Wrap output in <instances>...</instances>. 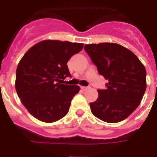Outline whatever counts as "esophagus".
<instances>
[{
  "instance_id": "1",
  "label": "esophagus",
  "mask_w": 157,
  "mask_h": 157,
  "mask_svg": "<svg viewBox=\"0 0 157 157\" xmlns=\"http://www.w3.org/2000/svg\"><path fill=\"white\" fill-rule=\"evenodd\" d=\"M81 90H87V89L89 88L88 86H81Z\"/></svg>"
}]
</instances>
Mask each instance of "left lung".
I'll return each mask as SVG.
<instances>
[{
    "mask_svg": "<svg viewBox=\"0 0 157 157\" xmlns=\"http://www.w3.org/2000/svg\"><path fill=\"white\" fill-rule=\"evenodd\" d=\"M98 73L108 83L98 90V99L90 103L94 117L108 123L126 119L140 104L147 88L146 69L130 50L116 43L84 47Z\"/></svg>",
    "mask_w": 157,
    "mask_h": 157,
    "instance_id": "left-lung-1",
    "label": "left lung"
}]
</instances>
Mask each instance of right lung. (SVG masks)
Returning <instances> with one entry per match:
<instances>
[{
  "label": "right lung",
  "mask_w": 157,
  "mask_h": 157,
  "mask_svg": "<svg viewBox=\"0 0 157 157\" xmlns=\"http://www.w3.org/2000/svg\"><path fill=\"white\" fill-rule=\"evenodd\" d=\"M83 45L46 40L23 55L16 70L15 89L23 106L35 118L51 123L67 114L80 87L62 83L71 76L67 63Z\"/></svg>",
  "instance_id": "obj_1"
}]
</instances>
